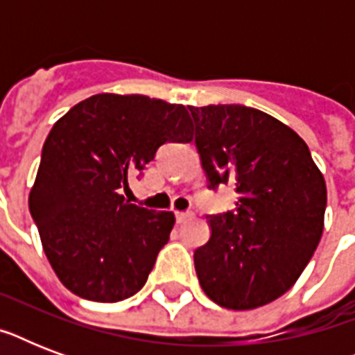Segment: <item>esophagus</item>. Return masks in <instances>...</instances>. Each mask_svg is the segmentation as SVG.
Here are the masks:
<instances>
[{
    "label": "esophagus",
    "mask_w": 355,
    "mask_h": 355,
    "mask_svg": "<svg viewBox=\"0 0 355 355\" xmlns=\"http://www.w3.org/2000/svg\"><path fill=\"white\" fill-rule=\"evenodd\" d=\"M175 217H177V223H186L193 217V211H177Z\"/></svg>",
    "instance_id": "obj_1"
}]
</instances>
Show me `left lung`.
Wrapping results in <instances>:
<instances>
[{"instance_id":"left-lung-1","label":"left lung","mask_w":355,"mask_h":355,"mask_svg":"<svg viewBox=\"0 0 355 355\" xmlns=\"http://www.w3.org/2000/svg\"><path fill=\"white\" fill-rule=\"evenodd\" d=\"M208 188L236 186V208L208 217L195 250L200 287L228 309L272 302L302 275L324 228L326 182L308 145L269 114L243 105L189 107Z\"/></svg>"}]
</instances>
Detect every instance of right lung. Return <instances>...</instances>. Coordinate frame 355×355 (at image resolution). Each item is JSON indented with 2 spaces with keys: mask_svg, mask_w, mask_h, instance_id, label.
I'll return each instance as SVG.
<instances>
[{
  "mask_svg": "<svg viewBox=\"0 0 355 355\" xmlns=\"http://www.w3.org/2000/svg\"><path fill=\"white\" fill-rule=\"evenodd\" d=\"M182 105L97 94L53 125L29 210L58 280L77 297L119 302L145 286L169 241L173 211L130 205L123 191L166 141H189Z\"/></svg>",
  "mask_w": 355,
  "mask_h": 355,
  "instance_id": "obj_1",
  "label": "right lung"
}]
</instances>
